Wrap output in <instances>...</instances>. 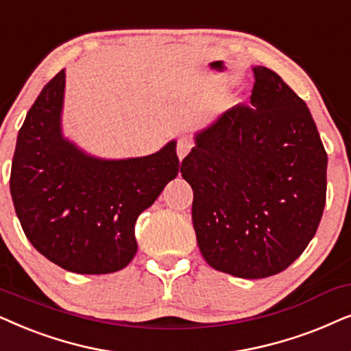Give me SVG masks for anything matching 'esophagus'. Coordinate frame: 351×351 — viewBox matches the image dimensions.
Wrapping results in <instances>:
<instances>
[{"label":"esophagus","mask_w":351,"mask_h":351,"mask_svg":"<svg viewBox=\"0 0 351 351\" xmlns=\"http://www.w3.org/2000/svg\"><path fill=\"white\" fill-rule=\"evenodd\" d=\"M193 146H194L193 139H189V138H181L180 139L178 144H176V154H178L180 160H183V158L188 156V152L191 151V149H193Z\"/></svg>","instance_id":"obj_1"}]
</instances>
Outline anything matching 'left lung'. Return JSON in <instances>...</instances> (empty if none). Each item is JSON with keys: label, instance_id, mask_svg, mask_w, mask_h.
<instances>
[{"label": "left lung", "instance_id": "obj_1", "mask_svg": "<svg viewBox=\"0 0 351 351\" xmlns=\"http://www.w3.org/2000/svg\"><path fill=\"white\" fill-rule=\"evenodd\" d=\"M250 104H236L181 162L193 224L212 268L260 279L310 244L326 204L328 154L305 101L276 72L254 67Z\"/></svg>", "mask_w": 351, "mask_h": 351}]
</instances>
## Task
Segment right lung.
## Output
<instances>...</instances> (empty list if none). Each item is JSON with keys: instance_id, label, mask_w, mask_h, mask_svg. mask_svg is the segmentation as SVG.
Here are the masks:
<instances>
[{"instance_id": "obj_1", "label": "right lung", "mask_w": 351, "mask_h": 351, "mask_svg": "<svg viewBox=\"0 0 351 351\" xmlns=\"http://www.w3.org/2000/svg\"><path fill=\"white\" fill-rule=\"evenodd\" d=\"M64 70L51 78L19 130L11 195L32 245L78 274L123 269L136 255L134 223L181 170L176 143L147 157L101 160L60 133Z\"/></svg>"}]
</instances>
